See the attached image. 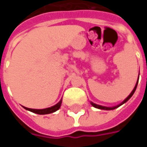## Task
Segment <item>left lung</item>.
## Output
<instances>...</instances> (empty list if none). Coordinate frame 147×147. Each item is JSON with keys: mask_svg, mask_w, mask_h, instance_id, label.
Segmentation results:
<instances>
[{"mask_svg": "<svg viewBox=\"0 0 147 147\" xmlns=\"http://www.w3.org/2000/svg\"><path fill=\"white\" fill-rule=\"evenodd\" d=\"M139 77H138V80H137V82H136V86H135V87H134V89H133L132 91H131L129 95L127 96L126 98L124 99L123 102H121L120 104H119V105H116V106H113V107H107V106H103V105H98V104H95V103H94V102H90V104H91V105H92V106H94V108L99 109H104V110H113V109H117V108H118V107H120V105H122L123 104H124L125 102H127V101H128V100H129V99L131 98V96L134 94V93H135V91H136V87H137V85H138V82H139Z\"/></svg>", "mask_w": 147, "mask_h": 147, "instance_id": "8db88e82", "label": "left lung"}]
</instances>
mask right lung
Instances as JSON below:
<instances>
[{
  "mask_svg": "<svg viewBox=\"0 0 147 147\" xmlns=\"http://www.w3.org/2000/svg\"><path fill=\"white\" fill-rule=\"evenodd\" d=\"M61 103H62V98L60 100V102L57 103L56 105H53V106H51V107H49V108L46 109H30L27 108V107H24L23 106L25 109H27L28 111H30L32 113H34L40 114V115H45V114H49L52 113H54L56 111H57L60 107H61Z\"/></svg>",
  "mask_w": 147,
  "mask_h": 147,
  "instance_id": "1",
  "label": "right lung"
}]
</instances>
